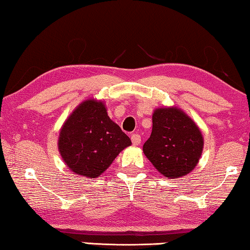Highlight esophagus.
<instances>
[{
  "instance_id": "obj_1",
  "label": "esophagus",
  "mask_w": 250,
  "mask_h": 250,
  "mask_svg": "<svg viewBox=\"0 0 250 250\" xmlns=\"http://www.w3.org/2000/svg\"><path fill=\"white\" fill-rule=\"evenodd\" d=\"M131 142L135 146L139 145L140 142H142V137H140L138 133H133V135H131Z\"/></svg>"
}]
</instances>
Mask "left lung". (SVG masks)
I'll return each instance as SVG.
<instances>
[{"instance_id": "obj_1", "label": "left lung", "mask_w": 250, "mask_h": 250, "mask_svg": "<svg viewBox=\"0 0 250 250\" xmlns=\"http://www.w3.org/2000/svg\"><path fill=\"white\" fill-rule=\"evenodd\" d=\"M203 147L202 132L184 111L178 107L154 111L152 133L143 150L161 174L185 177L198 163Z\"/></svg>"}]
</instances>
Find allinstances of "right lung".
Segmentation results:
<instances>
[{"label":"right lung","instance_id":"obj_1","mask_svg":"<svg viewBox=\"0 0 250 250\" xmlns=\"http://www.w3.org/2000/svg\"><path fill=\"white\" fill-rule=\"evenodd\" d=\"M131 140L107 115L103 102L79 104L60 130L59 150L76 174L96 178L112 164Z\"/></svg>","mask_w":250,"mask_h":250}]
</instances>
